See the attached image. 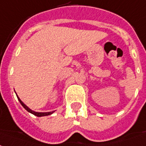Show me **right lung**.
I'll use <instances>...</instances> for the list:
<instances>
[{
	"instance_id": "right-lung-1",
	"label": "right lung",
	"mask_w": 146,
	"mask_h": 146,
	"mask_svg": "<svg viewBox=\"0 0 146 146\" xmlns=\"http://www.w3.org/2000/svg\"><path fill=\"white\" fill-rule=\"evenodd\" d=\"M16 96H17V97H18V100H19V101L20 102V104H22V107H24V108H25V109L26 110H27L28 112L31 113H33V114H34L35 116H37V117H43V116H48V115H50V114H52V113L54 112V111H52V112L41 113V112H36V111H33V110H32L31 109H29V107H27V106H26V105H25V104H24V103H23V102H22L21 100H20V99H19V97L18 96V95H17V94H16Z\"/></svg>"
}]
</instances>
